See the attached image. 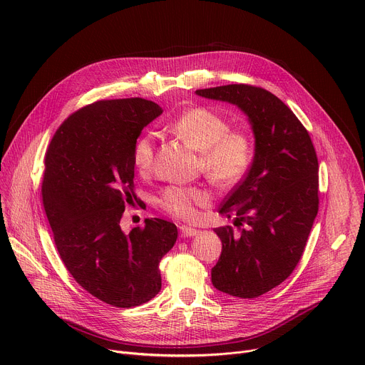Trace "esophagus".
I'll use <instances>...</instances> for the list:
<instances>
[{
	"label": "esophagus",
	"instance_id": "1",
	"mask_svg": "<svg viewBox=\"0 0 365 365\" xmlns=\"http://www.w3.org/2000/svg\"><path fill=\"white\" fill-rule=\"evenodd\" d=\"M179 231H180V237H183V238H186V237H193V235H196V234L199 232L197 230H195V228H192V227H187V225L179 227Z\"/></svg>",
	"mask_w": 365,
	"mask_h": 365
}]
</instances>
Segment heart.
Returning <instances> with one entry per match:
<instances>
[{"label": "heart", "instance_id": "b5f03b06", "mask_svg": "<svg viewBox=\"0 0 365 365\" xmlns=\"http://www.w3.org/2000/svg\"><path fill=\"white\" fill-rule=\"evenodd\" d=\"M170 131L199 151L202 170L212 182L231 186L240 182L251 166L254 144L241 130H230V123L217 111L195 107L183 111L169 125ZM131 160L141 175L154 165V140L151 134L138 137L131 150ZM211 193L199 186H168L158 203L168 214L180 220H193L197 207L210 203Z\"/></svg>", "mask_w": 365, "mask_h": 365}]
</instances>
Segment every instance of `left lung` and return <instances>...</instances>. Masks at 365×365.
Listing matches in <instances>:
<instances>
[{"instance_id": "obj_1", "label": "left lung", "mask_w": 365, "mask_h": 365, "mask_svg": "<svg viewBox=\"0 0 365 365\" xmlns=\"http://www.w3.org/2000/svg\"><path fill=\"white\" fill-rule=\"evenodd\" d=\"M196 95L234 103L251 124L255 148L245 178L218 212L232 227L215 228L222 251L212 284L254 299L294 270L319 210V165L314 143L293 111L272 92L245 83L197 89Z\"/></svg>"}]
</instances>
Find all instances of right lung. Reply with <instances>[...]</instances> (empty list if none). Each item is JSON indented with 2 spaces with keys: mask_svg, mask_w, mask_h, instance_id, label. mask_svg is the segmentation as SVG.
<instances>
[{
  "mask_svg": "<svg viewBox=\"0 0 365 365\" xmlns=\"http://www.w3.org/2000/svg\"><path fill=\"white\" fill-rule=\"evenodd\" d=\"M163 110L153 101H96L69 115L44 155L43 206L68 272L93 297L134 307L162 289L159 263L175 245L173 222L147 218L125 234L124 210L137 195L131 150Z\"/></svg>",
  "mask_w": 365,
  "mask_h": 365,
  "instance_id": "obj_1",
  "label": "right lung"
}]
</instances>
